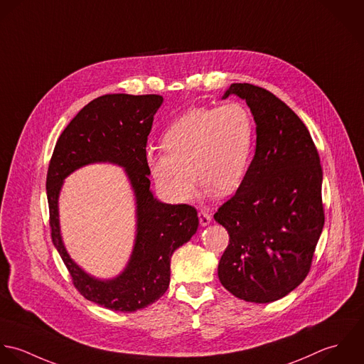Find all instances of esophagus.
Returning <instances> with one entry per match:
<instances>
[{
	"label": "esophagus",
	"mask_w": 364,
	"mask_h": 364,
	"mask_svg": "<svg viewBox=\"0 0 364 364\" xmlns=\"http://www.w3.org/2000/svg\"><path fill=\"white\" fill-rule=\"evenodd\" d=\"M198 219H200V223H201V226H207V225H210L211 223V215L207 213V211H200L198 213Z\"/></svg>",
	"instance_id": "esophagus-1"
}]
</instances>
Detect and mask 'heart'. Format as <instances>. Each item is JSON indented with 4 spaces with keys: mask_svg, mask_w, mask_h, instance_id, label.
I'll return each mask as SVG.
<instances>
[{
    "mask_svg": "<svg viewBox=\"0 0 364 364\" xmlns=\"http://www.w3.org/2000/svg\"><path fill=\"white\" fill-rule=\"evenodd\" d=\"M252 144L249 109L229 101L218 108H193L183 114L163 132V151H149L146 163L157 188L174 201L193 196L194 178L207 193L222 197L242 183Z\"/></svg>",
    "mask_w": 364,
    "mask_h": 364,
    "instance_id": "1",
    "label": "heart"
}]
</instances>
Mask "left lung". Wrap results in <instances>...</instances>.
Segmentation results:
<instances>
[{"label": "left lung", "instance_id": "1", "mask_svg": "<svg viewBox=\"0 0 364 364\" xmlns=\"http://www.w3.org/2000/svg\"><path fill=\"white\" fill-rule=\"evenodd\" d=\"M245 100L256 122L255 157L214 219L229 233L220 284L256 304L277 301L309 273L325 214L322 167L309 131L270 91L233 82L223 94Z\"/></svg>", "mask_w": 364, "mask_h": 364}]
</instances>
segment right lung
Returning <instances> with one entry per match:
<instances>
[{
	"label": "right lung",
	"instance_id": "right-lung-1",
	"mask_svg": "<svg viewBox=\"0 0 364 364\" xmlns=\"http://www.w3.org/2000/svg\"><path fill=\"white\" fill-rule=\"evenodd\" d=\"M161 95L107 94L88 102L59 136L46 177L52 240L66 264L74 287L101 306L135 312L157 301L170 283V259L197 232V210L164 204L150 191L146 144ZM108 161L126 168L137 200V237L126 270L112 281L87 275L70 259L58 225V194L74 169Z\"/></svg>",
	"mask_w": 364,
	"mask_h": 364
}]
</instances>
